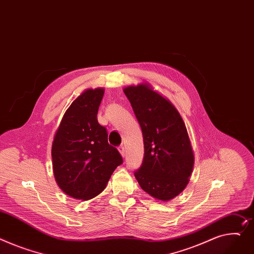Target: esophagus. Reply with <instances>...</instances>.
I'll list each match as a JSON object with an SVG mask.
<instances>
[{
  "label": "esophagus",
  "instance_id": "obj_1",
  "mask_svg": "<svg viewBox=\"0 0 254 254\" xmlns=\"http://www.w3.org/2000/svg\"><path fill=\"white\" fill-rule=\"evenodd\" d=\"M118 150H120L121 154H122L123 156H125V155H126V148H125V146H124V145H121L120 147H118Z\"/></svg>",
  "mask_w": 254,
  "mask_h": 254
}]
</instances>
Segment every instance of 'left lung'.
<instances>
[{"label":"left lung","instance_id":"obj_1","mask_svg":"<svg viewBox=\"0 0 254 254\" xmlns=\"http://www.w3.org/2000/svg\"><path fill=\"white\" fill-rule=\"evenodd\" d=\"M140 124L144 140L142 165L134 172L141 188L168 201L184 191L194 166V154L184 121L172 104L147 83L124 90Z\"/></svg>","mask_w":254,"mask_h":254}]
</instances>
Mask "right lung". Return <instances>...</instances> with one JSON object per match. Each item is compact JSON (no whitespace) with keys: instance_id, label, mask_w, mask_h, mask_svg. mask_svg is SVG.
Instances as JSON below:
<instances>
[{"instance_id":"obj_1","label":"right lung","mask_w":254,"mask_h":254,"mask_svg":"<svg viewBox=\"0 0 254 254\" xmlns=\"http://www.w3.org/2000/svg\"><path fill=\"white\" fill-rule=\"evenodd\" d=\"M103 95L102 88L81 93L65 111L52 145L55 180L65 194L79 200L99 195L123 163L97 120Z\"/></svg>"}]
</instances>
